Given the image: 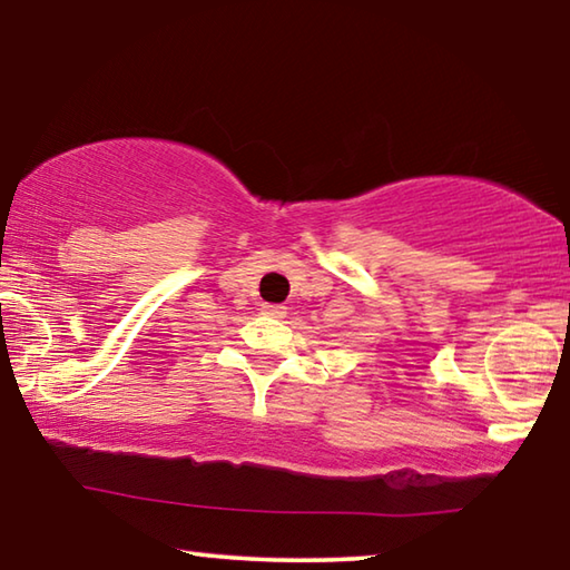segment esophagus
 I'll return each instance as SVG.
<instances>
[{"label": "esophagus", "instance_id": "esophagus-1", "mask_svg": "<svg viewBox=\"0 0 570 570\" xmlns=\"http://www.w3.org/2000/svg\"><path fill=\"white\" fill-rule=\"evenodd\" d=\"M262 313L272 318H283L285 316V305H275V303H265L262 305Z\"/></svg>", "mask_w": 570, "mask_h": 570}]
</instances>
